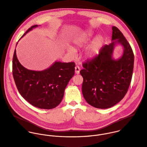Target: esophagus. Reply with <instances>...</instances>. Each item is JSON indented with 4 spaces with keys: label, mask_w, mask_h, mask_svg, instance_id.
Masks as SVG:
<instances>
[{
    "label": "esophagus",
    "mask_w": 147,
    "mask_h": 147,
    "mask_svg": "<svg viewBox=\"0 0 147 147\" xmlns=\"http://www.w3.org/2000/svg\"><path fill=\"white\" fill-rule=\"evenodd\" d=\"M80 68L79 66H76L75 67V73L76 74H80Z\"/></svg>",
    "instance_id": "1"
}]
</instances>
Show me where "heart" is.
<instances>
[{
    "label": "heart",
    "mask_w": 147,
    "mask_h": 147,
    "mask_svg": "<svg viewBox=\"0 0 147 147\" xmlns=\"http://www.w3.org/2000/svg\"><path fill=\"white\" fill-rule=\"evenodd\" d=\"M94 35V32L92 30H88L77 35L73 39V43L77 47H84L91 42ZM104 42V39L102 36L97 35L96 36L91 44L85 50L84 57L89 59L95 58L99 54ZM67 50L70 55H75V51L73 47H69Z\"/></svg>",
    "instance_id": "1"
}]
</instances>
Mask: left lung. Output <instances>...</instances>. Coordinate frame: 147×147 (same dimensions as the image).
Here are the masks:
<instances>
[{
    "mask_svg": "<svg viewBox=\"0 0 147 147\" xmlns=\"http://www.w3.org/2000/svg\"><path fill=\"white\" fill-rule=\"evenodd\" d=\"M112 28V42L104 46L98 56L83 63L84 69L80 71L83 96L96 108L107 109L119 102L127 93L133 74L132 49L119 28ZM117 44L123 47V53L115 59L113 51Z\"/></svg>",
    "mask_w": 147,
    "mask_h": 147,
    "instance_id": "left-lung-1",
    "label": "left lung"
}]
</instances>
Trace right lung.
I'll use <instances>...</instances> for the list:
<instances>
[{
	"label": "right lung",
	"instance_id": "add662e5",
	"mask_svg": "<svg viewBox=\"0 0 147 147\" xmlns=\"http://www.w3.org/2000/svg\"><path fill=\"white\" fill-rule=\"evenodd\" d=\"M38 26L31 27L20 39ZM74 62L55 61L42 71L28 70L18 61L16 49L12 59L13 77L19 93L30 104L43 109L54 108L61 103L65 90L74 74Z\"/></svg>",
	"mask_w": 147,
	"mask_h": 147
}]
</instances>
